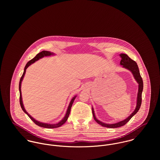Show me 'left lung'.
Returning a JSON list of instances; mask_svg holds the SVG:
<instances>
[{
  "label": "left lung",
  "mask_w": 160,
  "mask_h": 160,
  "mask_svg": "<svg viewBox=\"0 0 160 160\" xmlns=\"http://www.w3.org/2000/svg\"><path fill=\"white\" fill-rule=\"evenodd\" d=\"M120 57H121V60L120 62L121 65H122L123 68L128 69L130 70L132 72L135 79L137 81V83L138 84V93H137V105H136L135 110L132 112V113L129 116H128L126 119L122 120V121H121L120 122H118L117 123H115V124H106V123L102 122L100 121L99 120H98L96 118L95 116L94 111H93V109L92 108V114H93V118H94L95 121L98 124H99L100 125H101L103 127L108 128H119V127H121V126H122L125 125L132 118V116L134 114L137 113V112L140 109V107L141 103H142V93L143 86V80H142V78L140 76L139 69L138 68V65H137V64L135 61H134L131 58H129V56L126 54L121 53V54H120Z\"/></svg>",
  "instance_id": "obj_1"
}]
</instances>
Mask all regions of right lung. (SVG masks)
Here are the masks:
<instances>
[{
  "label": "right lung",
  "instance_id": "obj_1",
  "mask_svg": "<svg viewBox=\"0 0 160 160\" xmlns=\"http://www.w3.org/2000/svg\"><path fill=\"white\" fill-rule=\"evenodd\" d=\"M53 55V53H51L50 52H48V51H42L41 52L39 53L38 54L36 55V56L32 58V60H31L30 61H29L27 64L26 65L25 67H24V72H23V75L20 78V83H19V91H20V105H21V107L23 110V112L27 114L29 118L36 124H37L38 126H40V127H42V128H48V129H52V128H58L61 126H62L68 119V118L69 115L70 113V111H71V107H72V105L73 103V102L75 99V98L76 97V96H74L72 100H71L70 103H69V105L68 108V110H67V113L65 114V117L62 119V120H61V121H60L58 123H57V124H47V123H44V122H39L37 120H36L35 119H34L31 116V115L29 114H28V113L26 111V110L24 109V106H23V101H22V91H21V84H22V80H23V78L24 76V74H25V72H26V69H27V68L31 65L32 63H34L36 61H38V60H39L40 58L44 57H46V56H50V55Z\"/></svg>",
  "mask_w": 160,
  "mask_h": 160
}]
</instances>
